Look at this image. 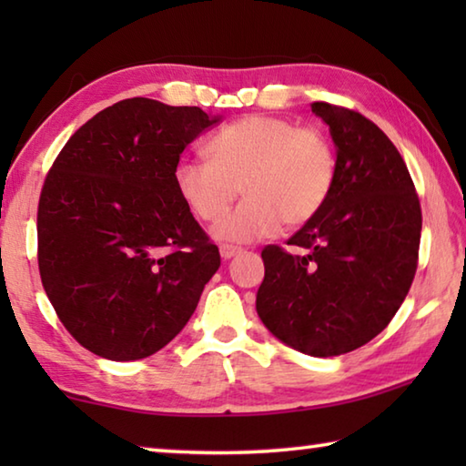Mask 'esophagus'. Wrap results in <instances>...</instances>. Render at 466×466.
I'll list each match as a JSON object with an SVG mask.
<instances>
[{
  "label": "esophagus",
  "mask_w": 466,
  "mask_h": 466,
  "mask_svg": "<svg viewBox=\"0 0 466 466\" xmlns=\"http://www.w3.org/2000/svg\"><path fill=\"white\" fill-rule=\"evenodd\" d=\"M242 248L240 247H234V244H222L219 247V255H222V258H232L236 255H240Z\"/></svg>",
  "instance_id": "obj_1"
}]
</instances>
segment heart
Returning <instances> with one entry per match:
<instances>
[{"label": "heart", "instance_id": "b5f03b06", "mask_svg": "<svg viewBox=\"0 0 466 466\" xmlns=\"http://www.w3.org/2000/svg\"><path fill=\"white\" fill-rule=\"evenodd\" d=\"M211 157H183L180 197L203 222H218L239 187L249 197L214 228L222 240L250 242L320 214L337 183V154L325 133L271 115H248L219 129Z\"/></svg>", "mask_w": 466, "mask_h": 466}]
</instances>
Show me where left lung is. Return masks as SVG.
<instances>
[{
	"instance_id": "obj_1",
	"label": "left lung",
	"mask_w": 466,
	"mask_h": 466,
	"mask_svg": "<svg viewBox=\"0 0 466 466\" xmlns=\"http://www.w3.org/2000/svg\"><path fill=\"white\" fill-rule=\"evenodd\" d=\"M337 146V183L320 214L288 244L265 247L257 291L263 325L314 358L341 356L382 333L411 288L421 205L407 164L358 110L312 102Z\"/></svg>"
}]
</instances>
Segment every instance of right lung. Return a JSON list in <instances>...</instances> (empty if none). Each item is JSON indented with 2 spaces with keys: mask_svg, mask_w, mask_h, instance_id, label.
Returning <instances> with one entry per match:
<instances>
[{
  "mask_svg": "<svg viewBox=\"0 0 466 466\" xmlns=\"http://www.w3.org/2000/svg\"><path fill=\"white\" fill-rule=\"evenodd\" d=\"M219 119L127 98L55 157L38 199V271L63 327L113 361L141 360L191 319L219 250L175 183L180 154Z\"/></svg>",
  "mask_w": 466,
  "mask_h": 466,
  "instance_id": "right-lung-1",
  "label": "right lung"
}]
</instances>
